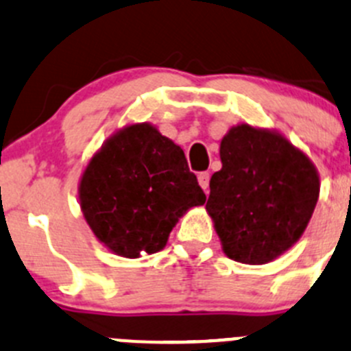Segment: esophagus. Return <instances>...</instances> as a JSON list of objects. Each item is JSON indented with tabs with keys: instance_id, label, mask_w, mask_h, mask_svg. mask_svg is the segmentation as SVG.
<instances>
[{
	"instance_id": "34e87169",
	"label": "esophagus",
	"mask_w": 351,
	"mask_h": 351,
	"mask_svg": "<svg viewBox=\"0 0 351 351\" xmlns=\"http://www.w3.org/2000/svg\"><path fill=\"white\" fill-rule=\"evenodd\" d=\"M209 180H210V175L207 171H202L199 173V185L202 186L206 192H209Z\"/></svg>"
}]
</instances>
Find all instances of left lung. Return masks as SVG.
<instances>
[{
    "mask_svg": "<svg viewBox=\"0 0 351 351\" xmlns=\"http://www.w3.org/2000/svg\"><path fill=\"white\" fill-rule=\"evenodd\" d=\"M223 168L210 178L206 209L224 254L266 264L287 252L307 228L319 197L311 159L280 134L248 125L221 141Z\"/></svg>",
    "mask_w": 351,
    "mask_h": 351,
    "instance_id": "8db88e82",
    "label": "left lung"
}]
</instances>
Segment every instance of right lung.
I'll list each match as a JSON object with an SVG mask.
<instances>
[{
    "label": "right lung",
    "instance_id": "1",
    "mask_svg": "<svg viewBox=\"0 0 351 351\" xmlns=\"http://www.w3.org/2000/svg\"><path fill=\"white\" fill-rule=\"evenodd\" d=\"M78 193L97 240L128 258L161 250L178 217L206 202L182 147L147 123L123 128L103 145Z\"/></svg>",
    "mask_w": 351,
    "mask_h": 351
}]
</instances>
